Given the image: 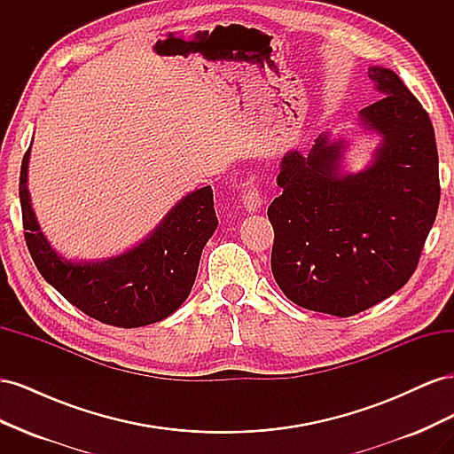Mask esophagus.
Instances as JSON below:
<instances>
[{
	"label": "esophagus",
	"mask_w": 454,
	"mask_h": 454,
	"mask_svg": "<svg viewBox=\"0 0 454 454\" xmlns=\"http://www.w3.org/2000/svg\"><path fill=\"white\" fill-rule=\"evenodd\" d=\"M242 204H244V208L248 210V212H257L261 208V204H263V197H261V189H259V185L254 180L246 184V187H244Z\"/></svg>",
	"instance_id": "obj_1"
}]
</instances>
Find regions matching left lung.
<instances>
[{
	"instance_id": "1",
	"label": "left lung",
	"mask_w": 454,
	"mask_h": 454,
	"mask_svg": "<svg viewBox=\"0 0 454 454\" xmlns=\"http://www.w3.org/2000/svg\"><path fill=\"white\" fill-rule=\"evenodd\" d=\"M369 77L382 96L360 112L364 129L382 136L373 162L345 174V142L320 134L309 155H284L277 177L282 195L267 212L270 269L284 295L342 318L407 284L442 193L426 109L392 70L371 66Z\"/></svg>"
}]
</instances>
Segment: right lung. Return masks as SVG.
I'll return each mask as SVG.
<instances>
[{"instance_id": "add662e5", "label": "right lung", "mask_w": 454, "mask_h": 454, "mask_svg": "<svg viewBox=\"0 0 454 454\" xmlns=\"http://www.w3.org/2000/svg\"><path fill=\"white\" fill-rule=\"evenodd\" d=\"M28 162L30 147L19 184L24 239L54 290L90 318L117 327L155 324L182 307L195 284L204 244L217 227L210 185L184 197L132 250L104 261H70L51 248L37 225L26 185Z\"/></svg>"}]
</instances>
